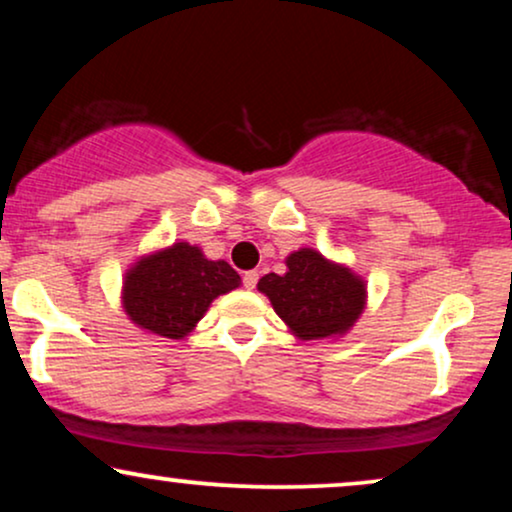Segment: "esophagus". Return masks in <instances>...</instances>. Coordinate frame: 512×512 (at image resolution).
Wrapping results in <instances>:
<instances>
[{"label": "esophagus", "instance_id": "34e87169", "mask_svg": "<svg viewBox=\"0 0 512 512\" xmlns=\"http://www.w3.org/2000/svg\"><path fill=\"white\" fill-rule=\"evenodd\" d=\"M257 279H260V274H257L255 269H250V272L243 274V286H245V289H255Z\"/></svg>", "mask_w": 512, "mask_h": 512}]
</instances>
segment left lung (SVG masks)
Returning a JSON list of instances; mask_svg holds the SVG:
<instances>
[{
	"mask_svg": "<svg viewBox=\"0 0 512 512\" xmlns=\"http://www.w3.org/2000/svg\"><path fill=\"white\" fill-rule=\"evenodd\" d=\"M286 267V274H264L257 289L296 337H332L354 325L366 296L361 279L315 250L293 252Z\"/></svg>",
	"mask_w": 512,
	"mask_h": 512,
	"instance_id": "left-lung-1",
	"label": "left lung"
}]
</instances>
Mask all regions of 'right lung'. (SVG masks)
<instances>
[{
    "label": "right lung",
    "instance_id": "add662e5",
    "mask_svg": "<svg viewBox=\"0 0 512 512\" xmlns=\"http://www.w3.org/2000/svg\"><path fill=\"white\" fill-rule=\"evenodd\" d=\"M238 284L240 276L231 264L211 262L192 245L178 243L129 269L125 310L151 334L180 339L202 320L216 296Z\"/></svg>",
    "mask_w": 512,
    "mask_h": 512
}]
</instances>
